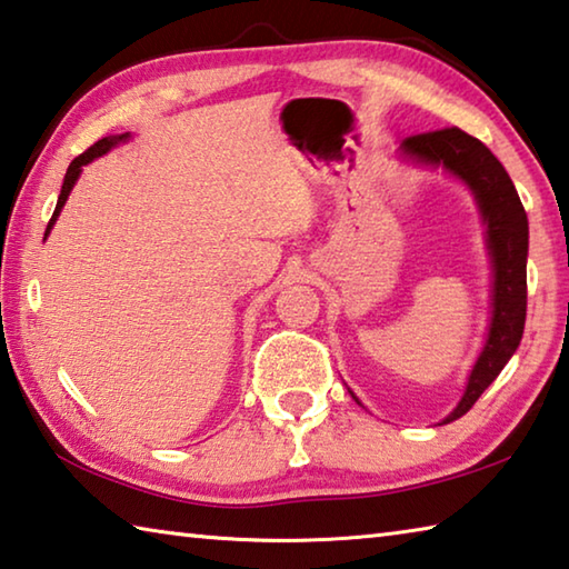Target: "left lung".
<instances>
[{"label":"left lung","mask_w":569,"mask_h":569,"mask_svg":"<svg viewBox=\"0 0 569 569\" xmlns=\"http://www.w3.org/2000/svg\"><path fill=\"white\" fill-rule=\"evenodd\" d=\"M398 157L422 169H442L468 186L478 203L492 266L488 336L465 383L462 398L450 410V416L440 420V426H446L462 418L475 406L485 388L508 366L522 340L525 311H528V213L522 209L512 179L495 159V153L482 141L456 127L408 137L400 143ZM348 392L358 406H363L353 390L348 388Z\"/></svg>","instance_id":"obj_1"}]
</instances>
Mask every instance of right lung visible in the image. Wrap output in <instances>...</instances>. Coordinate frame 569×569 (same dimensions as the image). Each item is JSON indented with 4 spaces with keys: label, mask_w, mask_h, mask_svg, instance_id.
<instances>
[{
    "label": "right lung",
    "mask_w": 569,
    "mask_h": 569,
    "mask_svg": "<svg viewBox=\"0 0 569 569\" xmlns=\"http://www.w3.org/2000/svg\"><path fill=\"white\" fill-rule=\"evenodd\" d=\"M131 139V133L127 131V133H117V137H104V139H99L94 147H89L84 153H81V157H77L74 161L69 163V169H67V177H64V183H61V193H59V201H57V209H54V213H51V221H49V226H47V233H44V239L49 236V231L54 229V223H57V219H59V213H61V209H64V203H67V199H69V193H71V189H74V183H77V179L81 177V169L87 167V163H91L94 159H99V157H104V153H109L113 147H117V143H123V141H129Z\"/></svg>",
    "instance_id": "add662e5"
}]
</instances>
